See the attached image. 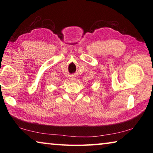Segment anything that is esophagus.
<instances>
[{
	"label": "esophagus",
	"instance_id": "1",
	"mask_svg": "<svg viewBox=\"0 0 153 153\" xmlns=\"http://www.w3.org/2000/svg\"><path fill=\"white\" fill-rule=\"evenodd\" d=\"M75 79H76V78H75V77H71V81H72V82H74Z\"/></svg>",
	"mask_w": 153,
	"mask_h": 153
}]
</instances>
